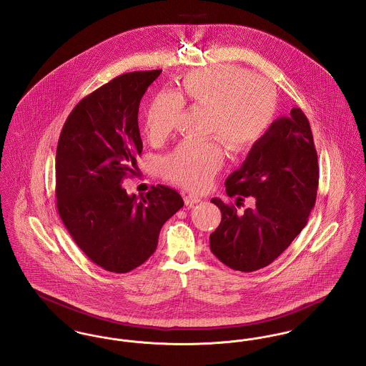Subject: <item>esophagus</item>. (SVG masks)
<instances>
[{
    "instance_id": "obj_1",
    "label": "esophagus",
    "mask_w": 366,
    "mask_h": 366,
    "mask_svg": "<svg viewBox=\"0 0 366 366\" xmlns=\"http://www.w3.org/2000/svg\"><path fill=\"white\" fill-rule=\"evenodd\" d=\"M184 202H185L187 206H194V204L200 202V197H197V196H194V194H187V196L184 197Z\"/></svg>"
}]
</instances>
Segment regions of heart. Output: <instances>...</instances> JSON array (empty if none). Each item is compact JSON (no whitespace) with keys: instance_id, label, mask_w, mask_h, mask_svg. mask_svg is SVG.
I'll return each instance as SVG.
<instances>
[{"instance_id":"heart-1","label":"heart","mask_w":366,"mask_h":366,"mask_svg":"<svg viewBox=\"0 0 366 366\" xmlns=\"http://www.w3.org/2000/svg\"><path fill=\"white\" fill-rule=\"evenodd\" d=\"M178 95L159 94L147 109L144 129L152 142H160L177 129L184 101L210 112L209 135L225 142L229 151H250L269 127L275 94L269 84L246 70L222 66L187 74ZM225 152L218 141L184 142L163 162L172 181L192 191L206 189L224 166Z\"/></svg>"}]
</instances>
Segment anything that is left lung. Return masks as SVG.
Masks as SVG:
<instances>
[{
	"mask_svg": "<svg viewBox=\"0 0 366 366\" xmlns=\"http://www.w3.org/2000/svg\"><path fill=\"white\" fill-rule=\"evenodd\" d=\"M318 156L308 119L299 108L278 117L225 181L229 197H254V206L237 214L221 199V222L210 235V249L227 267L253 272L269 265L305 227L315 206Z\"/></svg>",
	"mask_w": 366,
	"mask_h": 366,
	"instance_id": "1",
	"label": "left lung"
}]
</instances>
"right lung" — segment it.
I'll use <instances>...</instances> for the list:
<instances>
[{"mask_svg": "<svg viewBox=\"0 0 366 366\" xmlns=\"http://www.w3.org/2000/svg\"><path fill=\"white\" fill-rule=\"evenodd\" d=\"M162 70L122 74L83 98L61 131L56 207L76 244L109 272L126 274L156 250L163 224L182 206L164 185L139 199L122 187L142 152L139 102Z\"/></svg>", "mask_w": 366, "mask_h": 366, "instance_id": "1", "label": "right lung"}]
</instances>
